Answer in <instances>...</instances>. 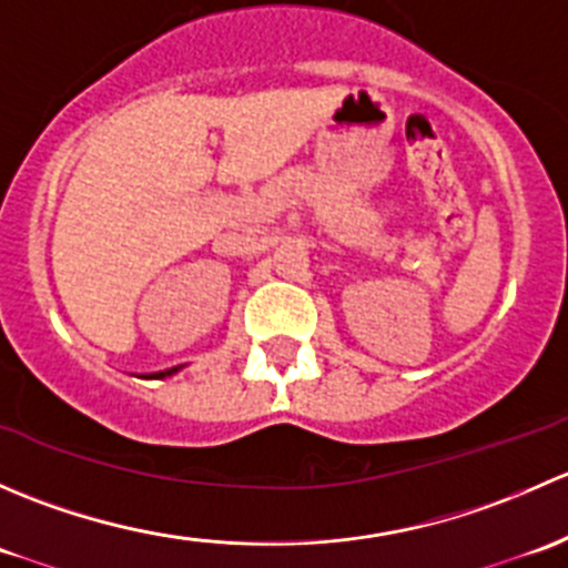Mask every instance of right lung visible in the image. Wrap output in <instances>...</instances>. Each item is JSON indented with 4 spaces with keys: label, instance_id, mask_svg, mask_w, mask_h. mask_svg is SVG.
Returning <instances> with one entry per match:
<instances>
[{
    "label": "right lung",
    "instance_id": "right-lung-1",
    "mask_svg": "<svg viewBox=\"0 0 568 568\" xmlns=\"http://www.w3.org/2000/svg\"><path fill=\"white\" fill-rule=\"evenodd\" d=\"M175 371H178V368H170V371H159V374H153V376H156V379H164V376H173Z\"/></svg>",
    "mask_w": 568,
    "mask_h": 568
}]
</instances>
